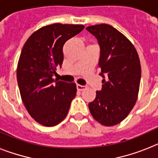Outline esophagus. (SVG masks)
<instances>
[{"mask_svg": "<svg viewBox=\"0 0 158 158\" xmlns=\"http://www.w3.org/2000/svg\"><path fill=\"white\" fill-rule=\"evenodd\" d=\"M86 85H77V89L79 91H82V90H85L86 89Z\"/></svg>", "mask_w": 158, "mask_h": 158, "instance_id": "esophagus-1", "label": "esophagus"}]
</instances>
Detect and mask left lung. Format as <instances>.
Masks as SVG:
<instances>
[{
	"instance_id": "obj_1",
	"label": "left lung",
	"mask_w": 158,
	"mask_h": 158,
	"mask_svg": "<svg viewBox=\"0 0 158 158\" xmlns=\"http://www.w3.org/2000/svg\"><path fill=\"white\" fill-rule=\"evenodd\" d=\"M86 30L95 36L100 49V75L102 89L89 104L93 118L104 126L122 122L134 107L141 79L139 55L127 38L106 23L89 26Z\"/></svg>"
}]
</instances>
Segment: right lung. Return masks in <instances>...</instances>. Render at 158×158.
I'll use <instances>...</instances> for the list:
<instances>
[{
  "label": "right lung",
  "instance_id": "right-lung-1",
  "mask_svg": "<svg viewBox=\"0 0 158 158\" xmlns=\"http://www.w3.org/2000/svg\"><path fill=\"white\" fill-rule=\"evenodd\" d=\"M84 25L54 23L35 31L19 56L16 77L22 100L31 116L46 127L66 117L77 93L75 83L54 80L62 67L65 42L80 33Z\"/></svg>",
  "mask_w": 158,
  "mask_h": 158
}]
</instances>
